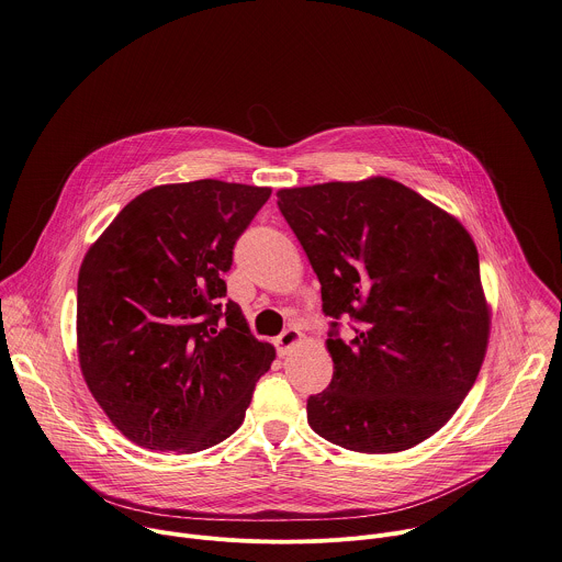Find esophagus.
<instances>
[{"mask_svg": "<svg viewBox=\"0 0 562 562\" xmlns=\"http://www.w3.org/2000/svg\"><path fill=\"white\" fill-rule=\"evenodd\" d=\"M301 336H303V334H301L296 327H288V329L274 340L277 353H279V356H285V353L301 340Z\"/></svg>", "mask_w": 562, "mask_h": 562, "instance_id": "1", "label": "esophagus"}]
</instances>
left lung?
<instances>
[{
  "instance_id": "1",
  "label": "left lung",
  "mask_w": 562,
  "mask_h": 562,
  "mask_svg": "<svg viewBox=\"0 0 562 562\" xmlns=\"http://www.w3.org/2000/svg\"><path fill=\"white\" fill-rule=\"evenodd\" d=\"M318 281L334 375L307 422L356 452L428 439L472 389L490 334L479 255L468 231L389 178L277 193ZM358 325L351 341L337 321Z\"/></svg>"
}]
</instances>
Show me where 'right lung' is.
Wrapping results in <instances>:
<instances>
[{"instance_id": "add662e5", "label": "right lung", "mask_w": 562, "mask_h": 562, "mask_svg": "<svg viewBox=\"0 0 562 562\" xmlns=\"http://www.w3.org/2000/svg\"><path fill=\"white\" fill-rule=\"evenodd\" d=\"M270 189L198 180L132 200L79 270L83 378L112 424L160 452H198L244 422L274 347L226 299L233 248Z\"/></svg>"}]
</instances>
